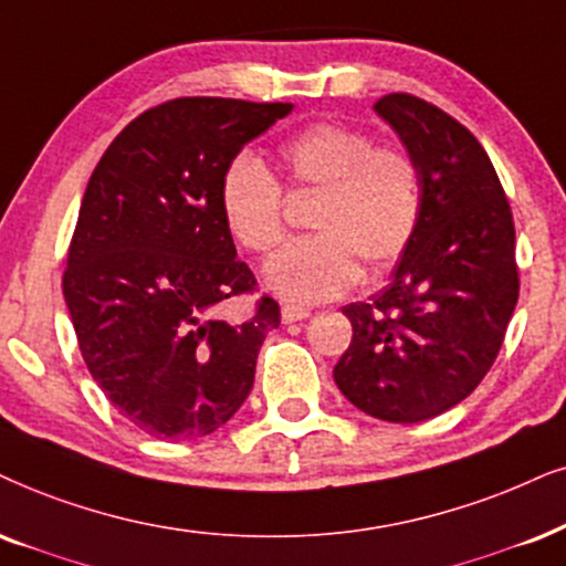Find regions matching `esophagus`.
I'll return each instance as SVG.
<instances>
[{"label": "esophagus", "instance_id": "obj_1", "mask_svg": "<svg viewBox=\"0 0 566 566\" xmlns=\"http://www.w3.org/2000/svg\"><path fill=\"white\" fill-rule=\"evenodd\" d=\"M307 316H311V311H307V307L282 305V324H295V321H305Z\"/></svg>", "mask_w": 566, "mask_h": 566}]
</instances>
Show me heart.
Returning <instances> with one entry per match:
<instances>
[{
  "label": "heart",
  "instance_id": "obj_1",
  "mask_svg": "<svg viewBox=\"0 0 566 566\" xmlns=\"http://www.w3.org/2000/svg\"><path fill=\"white\" fill-rule=\"evenodd\" d=\"M292 188H321L305 234L284 242L263 266V282L287 303L339 297L360 279L389 269L410 245L423 213L420 167L405 148L376 146L368 133L316 123L279 146ZM219 213L230 238L269 253L284 232L282 185L250 151L234 154L219 177Z\"/></svg>",
  "mask_w": 566,
  "mask_h": 566
}]
</instances>
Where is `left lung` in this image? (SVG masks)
Listing matches in <instances>:
<instances>
[{
  "label": "left lung",
  "instance_id": "left-lung-1",
  "mask_svg": "<svg viewBox=\"0 0 566 566\" xmlns=\"http://www.w3.org/2000/svg\"><path fill=\"white\" fill-rule=\"evenodd\" d=\"M374 109L418 161L423 213L391 282L342 311L353 342L334 381L357 410L420 423L460 405L502 349L520 295L514 221L468 127L410 93Z\"/></svg>",
  "mask_w": 566,
  "mask_h": 566
}]
</instances>
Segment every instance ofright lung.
Segmentation results:
<instances>
[{
    "mask_svg": "<svg viewBox=\"0 0 566 566\" xmlns=\"http://www.w3.org/2000/svg\"><path fill=\"white\" fill-rule=\"evenodd\" d=\"M292 104L188 96L125 127L85 188L64 303L93 381L161 441L209 436L245 402L259 349L279 326L261 297L245 324L217 307L255 290L219 213V177Z\"/></svg>",
    "mask_w": 566,
    "mask_h": 566,
    "instance_id": "right-lung-1",
    "label": "right lung"
}]
</instances>
